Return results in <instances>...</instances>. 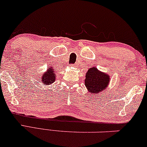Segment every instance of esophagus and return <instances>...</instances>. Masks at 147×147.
<instances>
[{
    "label": "esophagus",
    "instance_id": "obj_1",
    "mask_svg": "<svg viewBox=\"0 0 147 147\" xmlns=\"http://www.w3.org/2000/svg\"><path fill=\"white\" fill-rule=\"evenodd\" d=\"M71 66H72V67H75L76 65H71Z\"/></svg>",
    "mask_w": 147,
    "mask_h": 147
}]
</instances>
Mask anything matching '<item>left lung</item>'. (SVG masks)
<instances>
[{
	"label": "left lung",
	"mask_w": 147,
	"mask_h": 147,
	"mask_svg": "<svg viewBox=\"0 0 147 147\" xmlns=\"http://www.w3.org/2000/svg\"><path fill=\"white\" fill-rule=\"evenodd\" d=\"M110 76L99 71L95 67L88 69L86 74L85 86L91 94H97L107 88L109 84Z\"/></svg>",
	"instance_id": "8db88e82"
}]
</instances>
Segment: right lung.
Listing matches in <instances>:
<instances>
[{
  "mask_svg": "<svg viewBox=\"0 0 147 147\" xmlns=\"http://www.w3.org/2000/svg\"><path fill=\"white\" fill-rule=\"evenodd\" d=\"M56 80V74L53 67H48L47 71L42 74L40 80L43 84L49 86L54 83Z\"/></svg>",
  "mask_w": 147,
  "mask_h": 147,
  "instance_id": "1",
  "label": "right lung"
}]
</instances>
